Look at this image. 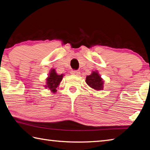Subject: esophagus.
<instances>
[{"mask_svg":"<svg viewBox=\"0 0 150 150\" xmlns=\"http://www.w3.org/2000/svg\"><path fill=\"white\" fill-rule=\"evenodd\" d=\"M71 74H73V75H77V76L80 75L79 71H71Z\"/></svg>","mask_w":150,"mask_h":150,"instance_id":"34e87169","label":"esophagus"}]
</instances>
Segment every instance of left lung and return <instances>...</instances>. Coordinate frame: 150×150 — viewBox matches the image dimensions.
<instances>
[{"instance_id": "1", "label": "left lung", "mask_w": 150, "mask_h": 150, "mask_svg": "<svg viewBox=\"0 0 150 150\" xmlns=\"http://www.w3.org/2000/svg\"><path fill=\"white\" fill-rule=\"evenodd\" d=\"M86 83L92 89L96 91H102L103 88L104 81L99 75L98 71H92L90 75L86 76Z\"/></svg>"}]
</instances>
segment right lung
Returning a JSON list of instances; mask_svg holds the SVG:
<instances>
[{"label":"right lung","mask_w":150,"mask_h":150,"mask_svg":"<svg viewBox=\"0 0 150 150\" xmlns=\"http://www.w3.org/2000/svg\"><path fill=\"white\" fill-rule=\"evenodd\" d=\"M64 74L58 75L56 72V70L54 69H52L50 70V73H49L48 77L46 79V84L45 88L52 92V93H55L57 91V87H58L59 85V83L63 79Z\"/></svg>","instance_id":"right-lung-1"}]
</instances>
